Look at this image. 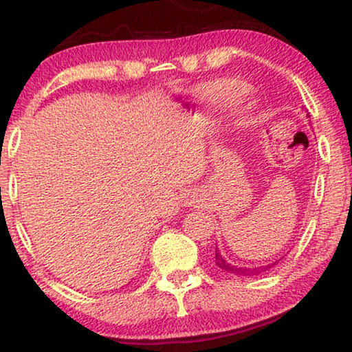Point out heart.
<instances>
[{
    "mask_svg": "<svg viewBox=\"0 0 352 352\" xmlns=\"http://www.w3.org/2000/svg\"><path fill=\"white\" fill-rule=\"evenodd\" d=\"M246 92H248L246 82L239 80H230V78H228V80H217L214 82H211L210 86L211 96L216 97L221 103L224 104H230L233 102H236V100L241 98ZM255 109H256V104L254 102H250L243 108V114L246 117H250L255 113Z\"/></svg>",
    "mask_w": 352,
    "mask_h": 352,
    "instance_id": "b5f03b06",
    "label": "heart"
}]
</instances>
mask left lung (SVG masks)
Masks as SVG:
<instances>
[{
    "label": "left lung",
    "instance_id": "left-lung-1",
    "mask_svg": "<svg viewBox=\"0 0 352 352\" xmlns=\"http://www.w3.org/2000/svg\"><path fill=\"white\" fill-rule=\"evenodd\" d=\"M214 261H216V265H217V267H219V270H222L224 272H228V274H235V276H256V274H260V272L267 271L270 267H272L276 263H278V261H276V263H271L267 266H258V267L236 266V265L230 263V261H227L217 249L214 250Z\"/></svg>",
    "mask_w": 352,
    "mask_h": 352
}]
</instances>
